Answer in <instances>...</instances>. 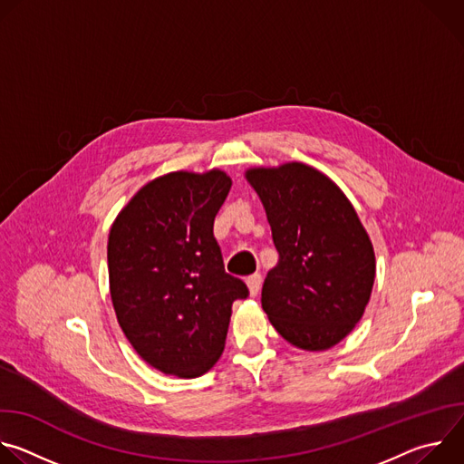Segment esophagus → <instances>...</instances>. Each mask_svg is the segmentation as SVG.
Listing matches in <instances>:
<instances>
[{
  "label": "esophagus",
  "instance_id": "34e87169",
  "mask_svg": "<svg viewBox=\"0 0 464 464\" xmlns=\"http://www.w3.org/2000/svg\"><path fill=\"white\" fill-rule=\"evenodd\" d=\"M246 285H247V288H249V295H251V297H255V295L258 294V290H260L262 276H260V274H255V276L247 277V279H246Z\"/></svg>",
  "mask_w": 464,
  "mask_h": 464
}]
</instances>
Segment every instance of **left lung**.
Returning a JSON list of instances; mask_svg holds the SVG:
<instances>
[{
	"label": "left lung",
	"instance_id": "1",
	"mask_svg": "<svg viewBox=\"0 0 464 464\" xmlns=\"http://www.w3.org/2000/svg\"><path fill=\"white\" fill-rule=\"evenodd\" d=\"M246 179L266 209L279 262L262 286V308L277 333L304 351L340 343L369 303L374 249L353 204L304 163L249 169Z\"/></svg>",
	"mask_w": 464,
	"mask_h": 464
}]
</instances>
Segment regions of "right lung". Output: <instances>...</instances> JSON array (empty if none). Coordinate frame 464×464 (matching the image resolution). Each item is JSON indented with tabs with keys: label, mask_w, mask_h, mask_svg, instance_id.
<instances>
[{
	"label": "right lung",
	"mask_w": 464,
	"mask_h": 464,
	"mask_svg": "<svg viewBox=\"0 0 464 464\" xmlns=\"http://www.w3.org/2000/svg\"><path fill=\"white\" fill-rule=\"evenodd\" d=\"M229 188L218 169L165 174L140 188L110 229L117 321L136 353L165 374L208 372L224 351L233 301L249 295L226 274L213 235Z\"/></svg>",
	"instance_id": "1"
}]
</instances>
